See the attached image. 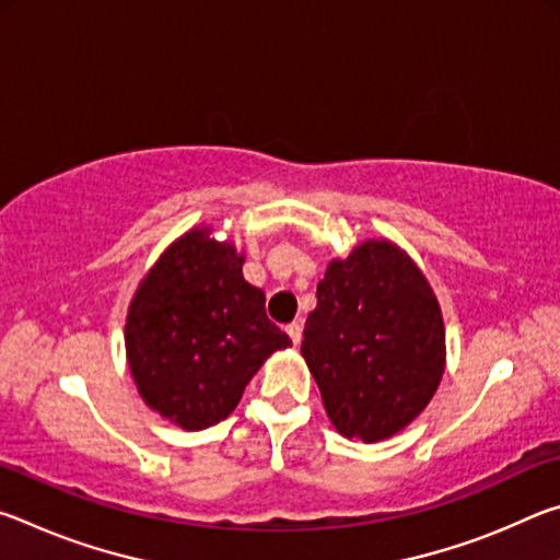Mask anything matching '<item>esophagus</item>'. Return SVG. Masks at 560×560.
<instances>
[{
	"instance_id": "obj_1",
	"label": "esophagus",
	"mask_w": 560,
	"mask_h": 560,
	"mask_svg": "<svg viewBox=\"0 0 560 560\" xmlns=\"http://www.w3.org/2000/svg\"><path fill=\"white\" fill-rule=\"evenodd\" d=\"M287 334L293 340V346L301 343V324H299V320H293V324L287 326Z\"/></svg>"
}]
</instances>
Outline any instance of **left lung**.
<instances>
[{
	"instance_id": "1",
	"label": "left lung",
	"mask_w": 560,
	"mask_h": 560,
	"mask_svg": "<svg viewBox=\"0 0 560 560\" xmlns=\"http://www.w3.org/2000/svg\"><path fill=\"white\" fill-rule=\"evenodd\" d=\"M303 328L301 355L328 420L348 440L402 432L438 393L447 365L440 301L390 240L330 259Z\"/></svg>"
}]
</instances>
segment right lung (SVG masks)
<instances>
[{"label":"right lung","instance_id":"add662e5","mask_svg":"<svg viewBox=\"0 0 560 560\" xmlns=\"http://www.w3.org/2000/svg\"><path fill=\"white\" fill-rule=\"evenodd\" d=\"M242 264L234 242L192 226L160 254L130 299L132 383L150 410L187 432L226 420L264 360L291 346Z\"/></svg>","mask_w":560,"mask_h":560}]
</instances>
